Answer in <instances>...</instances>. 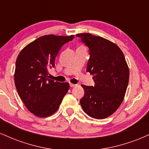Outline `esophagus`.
<instances>
[{
    "label": "esophagus",
    "instance_id": "34e87169",
    "mask_svg": "<svg viewBox=\"0 0 149 149\" xmlns=\"http://www.w3.org/2000/svg\"><path fill=\"white\" fill-rule=\"evenodd\" d=\"M77 85H75V84H73V83H70V87L71 88H74V87H76Z\"/></svg>",
    "mask_w": 149,
    "mask_h": 149
}]
</instances>
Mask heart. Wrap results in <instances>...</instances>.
Segmentation results:
<instances>
[{"label":"heart","instance_id":"1","mask_svg":"<svg viewBox=\"0 0 149 149\" xmlns=\"http://www.w3.org/2000/svg\"><path fill=\"white\" fill-rule=\"evenodd\" d=\"M81 47V46H80V47Z\"/></svg>","mask_w":149,"mask_h":149}]
</instances>
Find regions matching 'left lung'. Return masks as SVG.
<instances>
[{"label": "left lung", "instance_id": "obj_1", "mask_svg": "<svg viewBox=\"0 0 149 149\" xmlns=\"http://www.w3.org/2000/svg\"><path fill=\"white\" fill-rule=\"evenodd\" d=\"M90 49L87 70L93 75L95 86L82 85L85 95L80 101L83 111L95 119L112 115L123 101L128 82L129 68L117 45L91 33L76 34Z\"/></svg>", "mask_w": 149, "mask_h": 149}]
</instances>
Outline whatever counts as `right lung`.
<instances>
[{
  "instance_id": "right-lung-1",
  "label": "right lung",
  "mask_w": 149,
  "mask_h": 149,
  "mask_svg": "<svg viewBox=\"0 0 149 149\" xmlns=\"http://www.w3.org/2000/svg\"><path fill=\"white\" fill-rule=\"evenodd\" d=\"M73 38L43 36L19 54L14 76L15 87L28 110L38 117H47L57 111L69 90V83L49 79L48 70L54 67L61 47Z\"/></svg>"
}]
</instances>
